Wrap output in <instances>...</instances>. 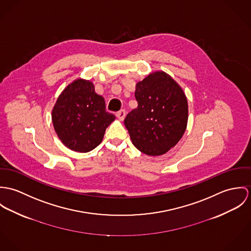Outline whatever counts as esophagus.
<instances>
[{"label":"esophagus","mask_w":251,"mask_h":251,"mask_svg":"<svg viewBox=\"0 0 251 251\" xmlns=\"http://www.w3.org/2000/svg\"><path fill=\"white\" fill-rule=\"evenodd\" d=\"M116 116H117V118H118L119 120H123V119L125 118V116H126L125 110H121V111L116 112Z\"/></svg>","instance_id":"obj_1"}]
</instances>
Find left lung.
<instances>
[{
  "label": "left lung",
  "instance_id": "obj_1",
  "mask_svg": "<svg viewBox=\"0 0 251 251\" xmlns=\"http://www.w3.org/2000/svg\"><path fill=\"white\" fill-rule=\"evenodd\" d=\"M138 108L124 119L133 144L148 156H160L183 137L188 123V101L168 74L157 71L136 85Z\"/></svg>",
  "mask_w": 251,
  "mask_h": 251
}]
</instances>
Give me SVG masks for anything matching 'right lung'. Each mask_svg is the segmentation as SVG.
Returning a JSON list of instances; mask_svg holds the SVG:
<instances>
[{"instance_id":"obj_1","label":"right lung","mask_w":251,"mask_h":251,"mask_svg":"<svg viewBox=\"0 0 251 251\" xmlns=\"http://www.w3.org/2000/svg\"><path fill=\"white\" fill-rule=\"evenodd\" d=\"M115 119L90 81L78 79L60 93L52 111L56 135L69 149L86 153L98 146Z\"/></svg>"}]
</instances>
